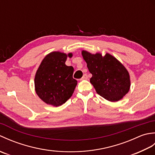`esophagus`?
<instances>
[{
  "mask_svg": "<svg viewBox=\"0 0 155 155\" xmlns=\"http://www.w3.org/2000/svg\"><path fill=\"white\" fill-rule=\"evenodd\" d=\"M88 78V76H87V74H84V75H83V77L81 78V80H87Z\"/></svg>",
  "mask_w": 155,
  "mask_h": 155,
  "instance_id": "esophagus-1",
  "label": "esophagus"
}]
</instances>
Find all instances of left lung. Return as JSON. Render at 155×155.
Masks as SVG:
<instances>
[{
    "label": "left lung",
    "instance_id": "8db88e82",
    "mask_svg": "<svg viewBox=\"0 0 155 155\" xmlns=\"http://www.w3.org/2000/svg\"><path fill=\"white\" fill-rule=\"evenodd\" d=\"M88 71L92 74L90 79L97 93L111 102L120 100L130 86L128 72L124 66L113 56L107 53L91 54L82 51Z\"/></svg>",
    "mask_w": 155,
    "mask_h": 155
}]
</instances>
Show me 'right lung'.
Masks as SVG:
<instances>
[{"label": "right lung", "mask_w": 155, "mask_h": 155, "mask_svg": "<svg viewBox=\"0 0 155 155\" xmlns=\"http://www.w3.org/2000/svg\"><path fill=\"white\" fill-rule=\"evenodd\" d=\"M72 57V53L68 54ZM67 55L52 52L46 56L35 78V91L45 103L61 106L71 97L77 81L72 77L74 68L65 64Z\"/></svg>", "instance_id": "add662e5"}]
</instances>
